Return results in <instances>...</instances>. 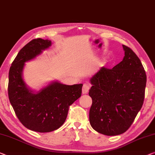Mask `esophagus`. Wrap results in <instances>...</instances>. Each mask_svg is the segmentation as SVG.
<instances>
[{
  "label": "esophagus",
  "instance_id": "esophagus-1",
  "mask_svg": "<svg viewBox=\"0 0 155 155\" xmlns=\"http://www.w3.org/2000/svg\"><path fill=\"white\" fill-rule=\"evenodd\" d=\"M89 90V86L87 84H84L82 87V94H85L88 93V91Z\"/></svg>",
  "mask_w": 155,
  "mask_h": 155
}]
</instances>
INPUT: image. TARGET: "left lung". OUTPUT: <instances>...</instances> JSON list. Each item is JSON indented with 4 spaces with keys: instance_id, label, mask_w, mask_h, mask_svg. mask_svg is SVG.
<instances>
[{
    "instance_id": "1",
    "label": "left lung",
    "mask_w": 155,
    "mask_h": 155,
    "mask_svg": "<svg viewBox=\"0 0 155 155\" xmlns=\"http://www.w3.org/2000/svg\"><path fill=\"white\" fill-rule=\"evenodd\" d=\"M122 47V61L112 69L102 67L90 79L89 122L95 131L106 136L127 131L144 101L147 81L144 68L131 49Z\"/></svg>"
}]
</instances>
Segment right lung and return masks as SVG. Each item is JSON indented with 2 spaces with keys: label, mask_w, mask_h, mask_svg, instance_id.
Listing matches in <instances>:
<instances>
[{
  "label": "right lung",
  "mask_w": 155,
  "mask_h": 155,
  "mask_svg": "<svg viewBox=\"0 0 155 155\" xmlns=\"http://www.w3.org/2000/svg\"><path fill=\"white\" fill-rule=\"evenodd\" d=\"M51 45L49 40H32L19 51L9 71L8 96L15 114L24 127L40 133L54 131L64 124L69 106L81 96L83 85L55 81L37 92L27 87L22 78L25 62Z\"/></svg>",
  "instance_id": "obj_1"
}]
</instances>
